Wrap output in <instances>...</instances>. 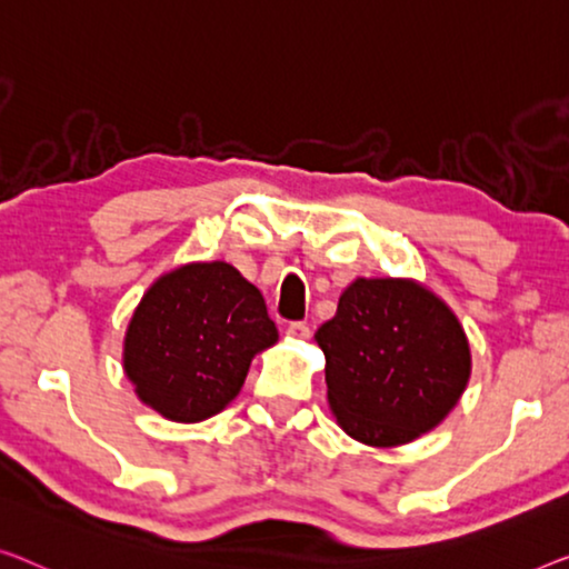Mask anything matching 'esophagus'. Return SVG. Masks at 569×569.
<instances>
[{
  "instance_id": "esophagus-1",
  "label": "esophagus",
  "mask_w": 569,
  "mask_h": 569,
  "mask_svg": "<svg viewBox=\"0 0 569 569\" xmlns=\"http://www.w3.org/2000/svg\"><path fill=\"white\" fill-rule=\"evenodd\" d=\"M286 335L293 337V339H307L311 335V329H309L307 321H291V325H288V329H286Z\"/></svg>"
}]
</instances>
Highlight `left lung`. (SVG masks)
Instances as JSON below:
<instances>
[{
  "label": "left lung",
  "mask_w": 569,
  "mask_h": 569,
  "mask_svg": "<svg viewBox=\"0 0 569 569\" xmlns=\"http://www.w3.org/2000/svg\"><path fill=\"white\" fill-rule=\"evenodd\" d=\"M337 423L370 447L435 429L470 380V345L455 311L409 278H358L317 329Z\"/></svg>",
  "instance_id": "8db88e82"
}]
</instances>
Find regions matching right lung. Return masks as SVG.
<instances>
[{
    "label": "right lung",
    "mask_w": 569,
    "mask_h": 569,
    "mask_svg": "<svg viewBox=\"0 0 569 569\" xmlns=\"http://www.w3.org/2000/svg\"><path fill=\"white\" fill-rule=\"evenodd\" d=\"M262 293L230 262H189L160 276L124 335V372L160 417L193 423L224 409L250 362L276 345Z\"/></svg>",
    "instance_id": "right-lung-1"
}]
</instances>
